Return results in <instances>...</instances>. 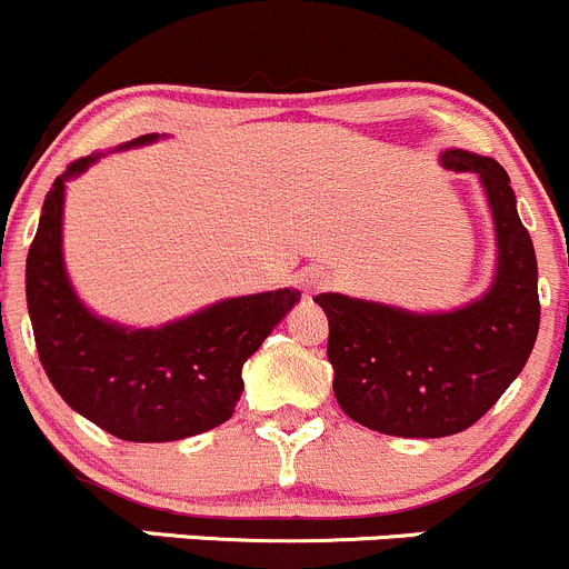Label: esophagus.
Masks as SVG:
<instances>
[{
  "label": "esophagus",
  "mask_w": 569,
  "mask_h": 569,
  "mask_svg": "<svg viewBox=\"0 0 569 569\" xmlns=\"http://www.w3.org/2000/svg\"><path fill=\"white\" fill-rule=\"evenodd\" d=\"M302 286H306L308 291H317V289H321V286H325V274L308 272L306 278H302Z\"/></svg>",
  "instance_id": "obj_1"
}]
</instances>
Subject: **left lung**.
<instances>
[{"instance_id": "obj_1", "label": "left lung", "mask_w": 569, "mask_h": 569, "mask_svg": "<svg viewBox=\"0 0 569 569\" xmlns=\"http://www.w3.org/2000/svg\"><path fill=\"white\" fill-rule=\"evenodd\" d=\"M443 168L476 173L496 226V280L449 313L319 295L330 321L332 391L352 421L396 438H446L473 427L523 371L539 330L537 256L496 159L440 153Z\"/></svg>"}]
</instances>
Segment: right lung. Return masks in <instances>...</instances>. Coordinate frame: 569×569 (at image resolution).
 Returning a JSON list of instances; mask_svg holds the SVG:
<instances>
[{"mask_svg": "<svg viewBox=\"0 0 569 569\" xmlns=\"http://www.w3.org/2000/svg\"><path fill=\"white\" fill-rule=\"evenodd\" d=\"M142 134L123 148L146 146ZM99 159H77L54 178L27 252V308L40 366L68 407L104 432L131 443H168L209 432L233 416L242 396L244 360L295 308L300 291L214 302L162 327L99 319L79 302L62 263L66 181Z\"/></svg>", "mask_w": 569, "mask_h": 569, "instance_id": "obj_1", "label": "right lung"}]
</instances>
